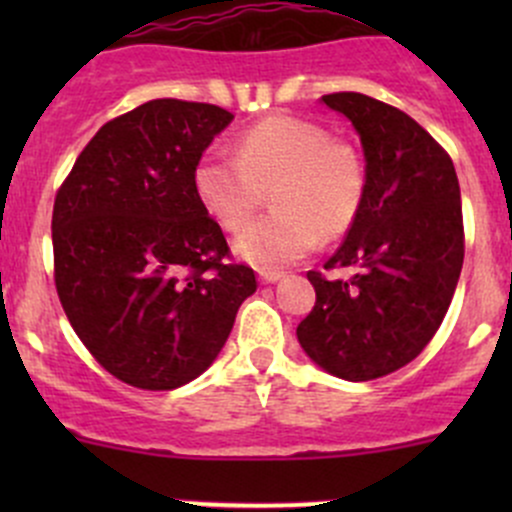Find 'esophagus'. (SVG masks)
Instances as JSON below:
<instances>
[{"label":"esophagus","instance_id":"34e87169","mask_svg":"<svg viewBox=\"0 0 512 512\" xmlns=\"http://www.w3.org/2000/svg\"><path fill=\"white\" fill-rule=\"evenodd\" d=\"M282 272H275V270H262L260 272V282L262 285H272V282H280L282 280Z\"/></svg>","mask_w":512,"mask_h":512}]
</instances>
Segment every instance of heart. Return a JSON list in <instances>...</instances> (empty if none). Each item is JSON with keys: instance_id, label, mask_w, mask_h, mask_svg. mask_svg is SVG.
Wrapping results in <instances>:
<instances>
[{"instance_id": "b5f03b06", "label": "heart", "mask_w": 512, "mask_h": 512, "mask_svg": "<svg viewBox=\"0 0 512 512\" xmlns=\"http://www.w3.org/2000/svg\"><path fill=\"white\" fill-rule=\"evenodd\" d=\"M203 208L225 230H242L265 200L275 213L235 240L237 255L260 270H280L309 255L319 240L352 230L366 195L364 158L354 143L307 118L277 116L245 128L235 156L208 151L193 168Z\"/></svg>"}]
</instances>
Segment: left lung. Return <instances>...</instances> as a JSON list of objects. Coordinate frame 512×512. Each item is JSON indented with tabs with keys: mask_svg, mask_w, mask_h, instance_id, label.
I'll use <instances>...</instances> for the list:
<instances>
[{
	"mask_svg": "<svg viewBox=\"0 0 512 512\" xmlns=\"http://www.w3.org/2000/svg\"><path fill=\"white\" fill-rule=\"evenodd\" d=\"M352 121L366 158L361 213L324 270L297 339L314 364L347 381L401 369L441 327L463 267V213L453 160L411 116L376 98L322 96Z\"/></svg>",
	"mask_w": 512,
	"mask_h": 512,
	"instance_id": "obj_1",
	"label": "left lung"
}]
</instances>
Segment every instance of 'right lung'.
<instances>
[{
	"mask_svg": "<svg viewBox=\"0 0 512 512\" xmlns=\"http://www.w3.org/2000/svg\"><path fill=\"white\" fill-rule=\"evenodd\" d=\"M213 103L156 98L113 118L61 183L51 215L61 307L123 384L170 391L203 374L257 289L193 188L232 121Z\"/></svg>",
	"mask_w": 512,
	"mask_h": 512,
	"instance_id": "1",
	"label": "right lung"
}]
</instances>
